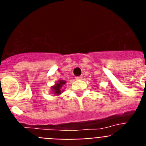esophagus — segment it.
<instances>
[{
    "label": "esophagus",
    "instance_id": "obj_1",
    "mask_svg": "<svg viewBox=\"0 0 146 146\" xmlns=\"http://www.w3.org/2000/svg\"><path fill=\"white\" fill-rule=\"evenodd\" d=\"M82 75H80V76H77V77H76V79L77 80H81V79H82Z\"/></svg>",
    "mask_w": 146,
    "mask_h": 146
}]
</instances>
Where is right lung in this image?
<instances>
[{"label":"right lung","mask_w":146,"mask_h":146,"mask_svg":"<svg viewBox=\"0 0 146 146\" xmlns=\"http://www.w3.org/2000/svg\"><path fill=\"white\" fill-rule=\"evenodd\" d=\"M66 83V82L64 80H59L58 82H57L56 84L55 85V86L52 87V89H53V92L54 94H55L56 95H58V94H61V91L60 89H61L62 86H64V84Z\"/></svg>","instance_id":"right-lung-1"}]
</instances>
